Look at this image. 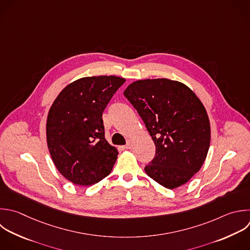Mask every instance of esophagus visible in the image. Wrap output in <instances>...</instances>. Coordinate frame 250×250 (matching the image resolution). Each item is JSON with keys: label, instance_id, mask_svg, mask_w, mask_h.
Masks as SVG:
<instances>
[{"label": "esophagus", "instance_id": "obj_1", "mask_svg": "<svg viewBox=\"0 0 250 250\" xmlns=\"http://www.w3.org/2000/svg\"><path fill=\"white\" fill-rule=\"evenodd\" d=\"M123 148H125V149H130V148H132V141L128 140V141H127V144L123 146Z\"/></svg>", "mask_w": 250, "mask_h": 250}]
</instances>
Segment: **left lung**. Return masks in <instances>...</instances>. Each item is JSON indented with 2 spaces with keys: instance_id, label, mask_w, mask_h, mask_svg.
I'll return each mask as SVG.
<instances>
[{
  "instance_id": "left-lung-1",
  "label": "left lung",
  "mask_w": 250,
  "mask_h": 250,
  "mask_svg": "<svg viewBox=\"0 0 250 250\" xmlns=\"http://www.w3.org/2000/svg\"><path fill=\"white\" fill-rule=\"evenodd\" d=\"M124 96L156 147L146 173L166 188L186 184L201 168L210 145V123L199 99L185 84L164 78L133 82Z\"/></svg>"
}]
</instances>
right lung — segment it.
<instances>
[{
    "label": "right lung",
    "instance_id": "obj_1",
    "mask_svg": "<svg viewBox=\"0 0 250 250\" xmlns=\"http://www.w3.org/2000/svg\"><path fill=\"white\" fill-rule=\"evenodd\" d=\"M125 79L93 76L67 85L55 100L47 119V143L60 173L79 186L109 175L117 149L104 139L103 112Z\"/></svg>",
    "mask_w": 250,
    "mask_h": 250
}]
</instances>
